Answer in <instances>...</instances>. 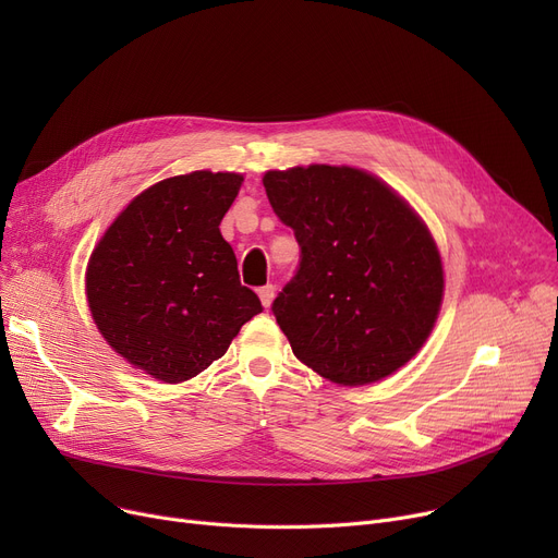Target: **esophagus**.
Listing matches in <instances>:
<instances>
[{
  "mask_svg": "<svg viewBox=\"0 0 558 558\" xmlns=\"http://www.w3.org/2000/svg\"><path fill=\"white\" fill-rule=\"evenodd\" d=\"M257 296H259V301H262V305H264V307H271L274 296H276V287H274V284H264V287H259V289H257Z\"/></svg>",
  "mask_w": 558,
  "mask_h": 558,
  "instance_id": "34e87169",
  "label": "esophagus"
}]
</instances>
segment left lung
<instances>
[{
  "label": "left lung",
  "instance_id": "1",
  "mask_svg": "<svg viewBox=\"0 0 558 558\" xmlns=\"http://www.w3.org/2000/svg\"><path fill=\"white\" fill-rule=\"evenodd\" d=\"M262 183L301 246L299 271L271 307L294 355L343 387L404 366L444 301L441 255L421 217L355 167H291Z\"/></svg>",
  "mask_w": 558,
  "mask_h": 558
}]
</instances>
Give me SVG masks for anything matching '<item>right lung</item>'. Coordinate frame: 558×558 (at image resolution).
<instances>
[{"label":"right lung","mask_w":558,"mask_h":558,"mask_svg":"<svg viewBox=\"0 0 558 558\" xmlns=\"http://www.w3.org/2000/svg\"><path fill=\"white\" fill-rule=\"evenodd\" d=\"M244 175L192 171L137 194L87 262L93 318L135 368L179 385L223 357L262 312L219 223Z\"/></svg>","instance_id":"right-lung-1"}]
</instances>
